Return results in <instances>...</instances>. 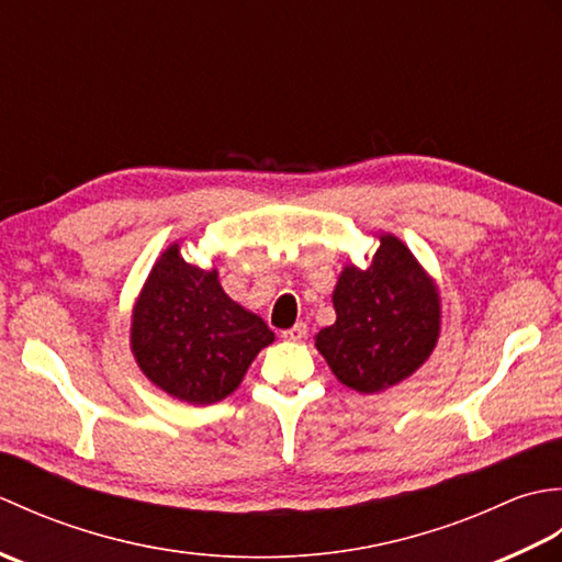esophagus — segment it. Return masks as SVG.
I'll return each instance as SVG.
<instances>
[{"label":"esophagus","mask_w":562,"mask_h":562,"mask_svg":"<svg viewBox=\"0 0 562 562\" xmlns=\"http://www.w3.org/2000/svg\"><path fill=\"white\" fill-rule=\"evenodd\" d=\"M282 338L292 342H302L306 338V324H294L292 328L282 330Z\"/></svg>","instance_id":"1"}]
</instances>
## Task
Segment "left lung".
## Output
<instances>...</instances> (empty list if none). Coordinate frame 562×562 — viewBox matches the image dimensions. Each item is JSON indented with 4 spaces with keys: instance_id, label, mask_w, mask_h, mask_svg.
<instances>
[{
    "instance_id": "1",
    "label": "left lung",
    "mask_w": 562,
    "mask_h": 562,
    "mask_svg": "<svg viewBox=\"0 0 562 562\" xmlns=\"http://www.w3.org/2000/svg\"><path fill=\"white\" fill-rule=\"evenodd\" d=\"M336 324L318 330L316 350L340 384L379 393L408 379L432 355L439 290L401 238L379 234L367 270L345 266L336 290Z\"/></svg>"
}]
</instances>
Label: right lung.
I'll return each instance as SVG.
<instances>
[{"label":"right lung","mask_w":562,"mask_h":562,"mask_svg":"<svg viewBox=\"0 0 562 562\" xmlns=\"http://www.w3.org/2000/svg\"><path fill=\"white\" fill-rule=\"evenodd\" d=\"M272 340L266 321L222 290L217 270L190 266L178 244L154 262L130 328V348L145 376L193 405L234 393Z\"/></svg>","instance_id":"right-lung-1"}]
</instances>
